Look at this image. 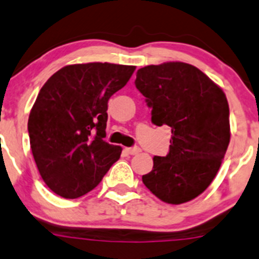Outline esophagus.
<instances>
[{
	"mask_svg": "<svg viewBox=\"0 0 259 259\" xmlns=\"http://www.w3.org/2000/svg\"><path fill=\"white\" fill-rule=\"evenodd\" d=\"M125 152L130 155H134L140 153V148L139 147H132V148H125Z\"/></svg>",
	"mask_w": 259,
	"mask_h": 259,
	"instance_id": "34e87169",
	"label": "esophagus"
}]
</instances>
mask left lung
<instances>
[{
  "label": "left lung",
  "instance_id": "1",
  "mask_svg": "<svg viewBox=\"0 0 259 259\" xmlns=\"http://www.w3.org/2000/svg\"><path fill=\"white\" fill-rule=\"evenodd\" d=\"M135 86L152 109L153 124L172 132L169 152L153 158L143 183L167 204L191 201L212 182L229 145L227 96L199 68L182 62L138 69Z\"/></svg>",
  "mask_w": 259,
  "mask_h": 259
}]
</instances>
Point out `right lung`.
Wrapping results in <instances>:
<instances>
[{"label": "right lung", "instance_id": "add662e5", "mask_svg": "<svg viewBox=\"0 0 259 259\" xmlns=\"http://www.w3.org/2000/svg\"><path fill=\"white\" fill-rule=\"evenodd\" d=\"M134 66L86 63L63 67L40 90L30 111V147L45 185L64 199L94 190L121 154L105 142L109 99Z\"/></svg>", "mask_w": 259, "mask_h": 259}]
</instances>
